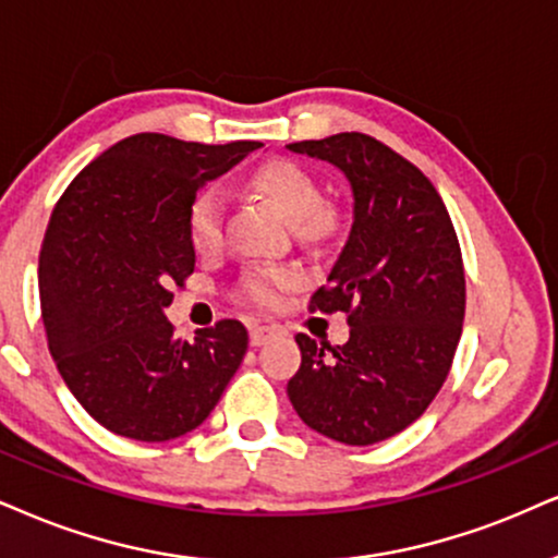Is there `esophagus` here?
I'll return each instance as SVG.
<instances>
[{
  "mask_svg": "<svg viewBox=\"0 0 558 558\" xmlns=\"http://www.w3.org/2000/svg\"><path fill=\"white\" fill-rule=\"evenodd\" d=\"M277 333H279L277 326H266V323H256V326H251V343H253V347H264V343L271 341Z\"/></svg>",
  "mask_w": 558,
  "mask_h": 558,
  "instance_id": "esophagus-1",
  "label": "esophagus"
}]
</instances>
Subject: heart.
<instances>
[{
    "instance_id": "heart-1",
    "label": "heart",
    "mask_w": 558,
    "mask_h": 558,
    "mask_svg": "<svg viewBox=\"0 0 558 558\" xmlns=\"http://www.w3.org/2000/svg\"><path fill=\"white\" fill-rule=\"evenodd\" d=\"M247 189L279 211L302 238H320L331 225L315 178L292 160H271L247 178ZM189 243L198 256H215L225 245V196L198 191L189 209ZM302 281L298 266H253L238 281V298L258 307H277Z\"/></svg>"
}]
</instances>
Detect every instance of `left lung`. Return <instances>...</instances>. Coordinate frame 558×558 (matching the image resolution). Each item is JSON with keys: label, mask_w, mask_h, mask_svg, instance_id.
Segmentation results:
<instances>
[{"label": "left lung", "mask_w": 558, "mask_h": 558, "mask_svg": "<svg viewBox=\"0 0 558 558\" xmlns=\"http://www.w3.org/2000/svg\"><path fill=\"white\" fill-rule=\"evenodd\" d=\"M336 165L354 222L311 311L347 313L349 341L298 333L302 362L287 396L302 422L343 445H375L424 414L447 380L465 315L456 227L422 170L360 132L287 144ZM329 354H325V349Z\"/></svg>", "instance_id": "obj_1"}]
</instances>
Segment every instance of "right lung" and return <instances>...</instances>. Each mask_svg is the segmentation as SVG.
I'll use <instances>...</instances> for the list:
<instances>
[{"label":"right lung","instance_id":"add662e5","mask_svg":"<svg viewBox=\"0 0 558 558\" xmlns=\"http://www.w3.org/2000/svg\"><path fill=\"white\" fill-rule=\"evenodd\" d=\"M258 147L126 136L53 206L38 260L48 352L82 409L113 435L168 442L196 429L243 362L240 320H219L189 343L162 311L196 266V191Z\"/></svg>","mask_w":558,"mask_h":558}]
</instances>
